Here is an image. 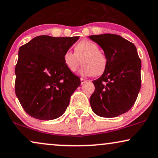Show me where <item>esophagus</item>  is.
I'll use <instances>...</instances> for the list:
<instances>
[{
  "instance_id": "34e87169",
  "label": "esophagus",
  "mask_w": 158,
  "mask_h": 158,
  "mask_svg": "<svg viewBox=\"0 0 158 158\" xmlns=\"http://www.w3.org/2000/svg\"><path fill=\"white\" fill-rule=\"evenodd\" d=\"M80 80H81V85H84V84L87 82V80H85V79H82V78H81V79H80Z\"/></svg>"
}]
</instances>
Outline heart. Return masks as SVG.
<instances>
[{
	"mask_svg": "<svg viewBox=\"0 0 158 158\" xmlns=\"http://www.w3.org/2000/svg\"><path fill=\"white\" fill-rule=\"evenodd\" d=\"M63 60L71 72H75L82 63L80 73L85 77L101 75L106 71L108 64L106 56L99 50V46L88 40H83L77 43L74 47V52L69 50L65 52Z\"/></svg>",
	"mask_w": 158,
	"mask_h": 158,
	"instance_id": "1",
	"label": "heart"
}]
</instances>
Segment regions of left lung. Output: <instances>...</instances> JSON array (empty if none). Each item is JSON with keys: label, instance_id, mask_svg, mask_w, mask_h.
<instances>
[{"label": "left lung", "instance_id": "8db88e82", "mask_svg": "<svg viewBox=\"0 0 158 158\" xmlns=\"http://www.w3.org/2000/svg\"><path fill=\"white\" fill-rule=\"evenodd\" d=\"M103 50L108 64L106 71L92 81L94 92L89 98L96 115L113 118L134 106L141 88V60L135 45L113 34L89 36Z\"/></svg>", "mask_w": 158, "mask_h": 158}]
</instances>
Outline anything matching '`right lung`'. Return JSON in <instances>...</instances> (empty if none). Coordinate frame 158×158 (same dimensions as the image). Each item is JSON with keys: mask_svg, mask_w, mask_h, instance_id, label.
Listing matches in <instances>:
<instances>
[{"mask_svg": "<svg viewBox=\"0 0 158 158\" xmlns=\"http://www.w3.org/2000/svg\"><path fill=\"white\" fill-rule=\"evenodd\" d=\"M79 37L41 35L19 48L15 92L30 116L49 121L65 113L81 81L66 68L63 56Z\"/></svg>", "mask_w": 158, "mask_h": 158, "instance_id": "obj_1", "label": "right lung"}]
</instances>
